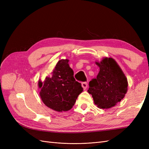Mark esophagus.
<instances>
[{"label": "esophagus", "instance_id": "34e87169", "mask_svg": "<svg viewBox=\"0 0 149 149\" xmlns=\"http://www.w3.org/2000/svg\"><path fill=\"white\" fill-rule=\"evenodd\" d=\"M81 86H82V87L83 88V89L85 90L87 88V87H88V83L84 82V83H83L81 84Z\"/></svg>", "mask_w": 149, "mask_h": 149}]
</instances>
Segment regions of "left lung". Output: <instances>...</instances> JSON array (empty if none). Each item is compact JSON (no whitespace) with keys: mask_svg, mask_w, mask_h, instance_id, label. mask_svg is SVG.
<instances>
[{"mask_svg":"<svg viewBox=\"0 0 149 149\" xmlns=\"http://www.w3.org/2000/svg\"><path fill=\"white\" fill-rule=\"evenodd\" d=\"M96 63L100 70L96 78L89 81L88 92L91 94L94 104L99 108L108 109L124 97L127 91V79L112 58H105Z\"/></svg>","mask_w":149,"mask_h":149,"instance_id":"left-lung-1","label":"left lung"}]
</instances>
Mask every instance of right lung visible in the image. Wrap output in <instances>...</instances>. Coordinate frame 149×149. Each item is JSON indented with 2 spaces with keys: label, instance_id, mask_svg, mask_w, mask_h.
<instances>
[{
  "label": "right lung",
  "instance_id": "right-lung-1",
  "mask_svg": "<svg viewBox=\"0 0 149 149\" xmlns=\"http://www.w3.org/2000/svg\"><path fill=\"white\" fill-rule=\"evenodd\" d=\"M69 60L58 61L50 77H47L41 88L40 95L47 107L56 111H67L74 106L76 99L83 91L81 83L74 78V72L68 65Z\"/></svg>",
  "mask_w": 149,
  "mask_h": 149
}]
</instances>
